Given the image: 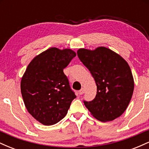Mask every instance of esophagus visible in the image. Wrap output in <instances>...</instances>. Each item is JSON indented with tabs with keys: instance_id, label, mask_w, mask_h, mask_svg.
Returning <instances> with one entry per match:
<instances>
[{
	"instance_id": "esophagus-1",
	"label": "esophagus",
	"mask_w": 149,
	"mask_h": 149,
	"mask_svg": "<svg viewBox=\"0 0 149 149\" xmlns=\"http://www.w3.org/2000/svg\"><path fill=\"white\" fill-rule=\"evenodd\" d=\"M79 92V95H83V94L85 93V89L84 88H82L81 90H79V92Z\"/></svg>"
}]
</instances>
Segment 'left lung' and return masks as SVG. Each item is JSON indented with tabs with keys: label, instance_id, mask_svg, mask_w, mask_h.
<instances>
[{
	"label": "left lung",
	"instance_id": "8db88e82",
	"mask_svg": "<svg viewBox=\"0 0 149 149\" xmlns=\"http://www.w3.org/2000/svg\"><path fill=\"white\" fill-rule=\"evenodd\" d=\"M78 57L90 70L97 85V95L85 106L95 118L111 121L122 115L130 102L134 82L130 67L120 54L106 47L80 48Z\"/></svg>",
	"mask_w": 149,
	"mask_h": 149
}]
</instances>
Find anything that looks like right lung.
<instances>
[{
	"instance_id": "1",
	"label": "right lung",
	"mask_w": 149,
	"mask_h": 149,
	"mask_svg": "<svg viewBox=\"0 0 149 149\" xmlns=\"http://www.w3.org/2000/svg\"><path fill=\"white\" fill-rule=\"evenodd\" d=\"M76 53L71 49L50 47L29 64L21 80V92L27 111L44 125L57 123L76 97L64 70Z\"/></svg>"
}]
</instances>
